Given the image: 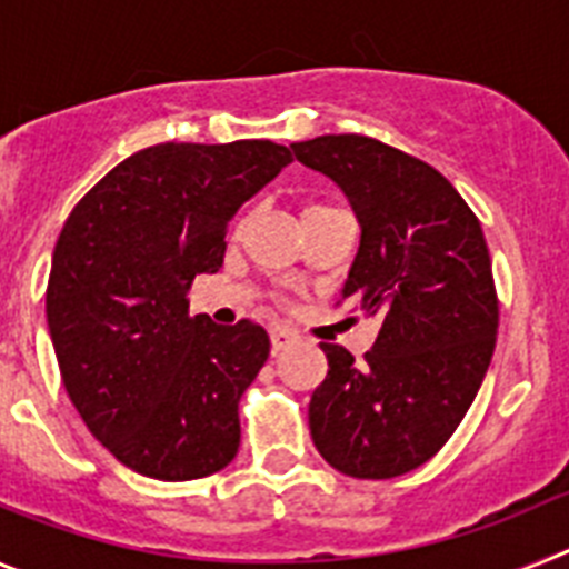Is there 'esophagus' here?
Returning a JSON list of instances; mask_svg holds the SVG:
<instances>
[{
	"mask_svg": "<svg viewBox=\"0 0 569 569\" xmlns=\"http://www.w3.org/2000/svg\"><path fill=\"white\" fill-rule=\"evenodd\" d=\"M299 341V336L288 328H273L270 330V345H273V353H281V350H288Z\"/></svg>",
	"mask_w": 569,
	"mask_h": 569,
	"instance_id": "esophagus-1",
	"label": "esophagus"
}]
</instances>
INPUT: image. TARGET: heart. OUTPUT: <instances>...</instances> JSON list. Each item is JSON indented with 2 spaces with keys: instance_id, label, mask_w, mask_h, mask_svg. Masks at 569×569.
<instances>
[{
  "instance_id": "obj_1",
  "label": "heart",
  "mask_w": 569,
  "mask_h": 569,
  "mask_svg": "<svg viewBox=\"0 0 569 569\" xmlns=\"http://www.w3.org/2000/svg\"><path fill=\"white\" fill-rule=\"evenodd\" d=\"M313 210H333V208H321V204H316V208H310L308 213H313Z\"/></svg>"
}]
</instances>
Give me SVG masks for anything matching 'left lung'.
I'll use <instances>...</instances> for the list:
<instances>
[{"instance_id":"obj_1","label":"left lung","mask_w":569,"mask_h":569,"mask_svg":"<svg viewBox=\"0 0 569 569\" xmlns=\"http://www.w3.org/2000/svg\"><path fill=\"white\" fill-rule=\"evenodd\" d=\"M293 153L353 208L361 239L341 299L379 319L365 361L321 341L310 436L345 476L393 479L439 453L490 367L499 301L485 233L439 170L370 136H316Z\"/></svg>"}]
</instances>
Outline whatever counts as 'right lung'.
<instances>
[{"instance_id":"right-lung-1","label":"right lung","mask_w":569,"mask_h":569,"mask_svg":"<svg viewBox=\"0 0 569 569\" xmlns=\"http://www.w3.org/2000/svg\"><path fill=\"white\" fill-rule=\"evenodd\" d=\"M293 162L284 144L164 142L116 164L68 216L48 279V330L88 430L130 470L190 481L239 453V399L268 361L256 321L190 316L236 210Z\"/></svg>"}]
</instances>
